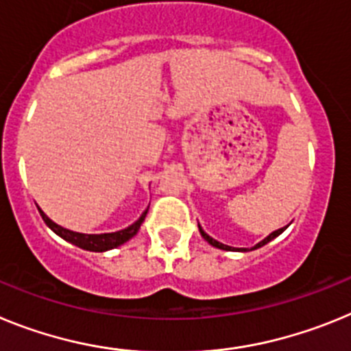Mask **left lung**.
Masks as SVG:
<instances>
[{"instance_id":"8db88e82","label":"left lung","mask_w":351,"mask_h":351,"mask_svg":"<svg viewBox=\"0 0 351 351\" xmlns=\"http://www.w3.org/2000/svg\"><path fill=\"white\" fill-rule=\"evenodd\" d=\"M285 228H287V226H285ZM285 228H280V230H276V232H272V234H269L267 237L263 239V241H260L258 244H255V246L251 247V251H253V250H258V247H262V246H265V244H267V243H271L272 239H276V237H278V235L283 234ZM198 230H200V234H202V237L206 239V241L210 244V246L218 247V250H223V251H250V250H246V247H237V250H235V247L226 246V244H223V243H218L216 239H213L209 234H206V232H204V228H202V226H200V225H198Z\"/></svg>"}]
</instances>
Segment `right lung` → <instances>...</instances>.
Returning a JSON list of instances; mask_svg holds the SVG:
<instances>
[{"instance_id": "right-lung-1", "label": "right lung", "mask_w": 351, "mask_h": 351, "mask_svg": "<svg viewBox=\"0 0 351 351\" xmlns=\"http://www.w3.org/2000/svg\"><path fill=\"white\" fill-rule=\"evenodd\" d=\"M147 209L141 214V218L133 223V225L126 226V228H123V230H119V232H110V234H80V232L68 230V228H63L61 225L54 223L51 218H49L47 214L43 213V210L38 207L43 221L47 223V226L51 228L52 232H54V234H58L61 239H64L66 243L73 244V246H79L86 251H100V253L101 251L114 250V247L121 246V244H125L126 241H130L133 235H137L138 228H141V225L144 223V219H145Z\"/></svg>"}]
</instances>
